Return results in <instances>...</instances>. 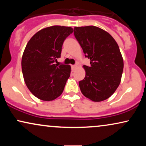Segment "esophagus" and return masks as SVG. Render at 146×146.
<instances>
[{
  "label": "esophagus",
  "mask_w": 146,
  "mask_h": 146,
  "mask_svg": "<svg viewBox=\"0 0 146 146\" xmlns=\"http://www.w3.org/2000/svg\"><path fill=\"white\" fill-rule=\"evenodd\" d=\"M77 66L76 65H71V68H72V70H75Z\"/></svg>",
  "instance_id": "obj_1"
}]
</instances>
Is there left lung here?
Masks as SVG:
<instances>
[{"instance_id": "obj_1", "label": "left lung", "mask_w": 146, "mask_h": 146, "mask_svg": "<svg viewBox=\"0 0 146 146\" xmlns=\"http://www.w3.org/2000/svg\"><path fill=\"white\" fill-rule=\"evenodd\" d=\"M74 36L90 65H84L85 78L79 82L82 94L94 102L105 100L120 83L123 61L113 38L94 26L75 27Z\"/></svg>"}]
</instances>
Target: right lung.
<instances>
[{"label":"right lung","instance_id":"add662e5","mask_svg":"<svg viewBox=\"0 0 146 146\" xmlns=\"http://www.w3.org/2000/svg\"><path fill=\"white\" fill-rule=\"evenodd\" d=\"M72 33L71 27L52 26L38 32L27 43L21 62L24 79L32 94L42 100L60 96L70 76V66L55 62Z\"/></svg>","mask_w":146,"mask_h":146}]
</instances>
